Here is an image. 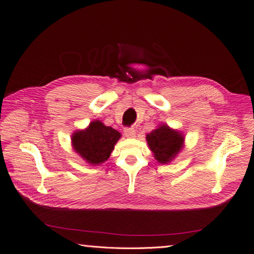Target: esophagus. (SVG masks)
I'll list each match as a JSON object with an SVG mask.
<instances>
[{
    "label": "esophagus",
    "mask_w": 254,
    "mask_h": 254,
    "mask_svg": "<svg viewBox=\"0 0 254 254\" xmlns=\"http://www.w3.org/2000/svg\"><path fill=\"white\" fill-rule=\"evenodd\" d=\"M124 134L127 137H134L135 134H136V131H135L134 128H125L124 129Z\"/></svg>",
    "instance_id": "esophagus-1"
}]
</instances>
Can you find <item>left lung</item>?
Wrapping results in <instances>:
<instances>
[{"instance_id":"obj_1","label":"left lung","mask_w":254,"mask_h":254,"mask_svg":"<svg viewBox=\"0 0 254 254\" xmlns=\"http://www.w3.org/2000/svg\"><path fill=\"white\" fill-rule=\"evenodd\" d=\"M146 141L158 162L167 164L182 149L184 136L177 130L163 124L146 134Z\"/></svg>"}]
</instances>
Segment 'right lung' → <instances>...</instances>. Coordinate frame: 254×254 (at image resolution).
<instances>
[{"mask_svg": "<svg viewBox=\"0 0 254 254\" xmlns=\"http://www.w3.org/2000/svg\"><path fill=\"white\" fill-rule=\"evenodd\" d=\"M121 133L112 127L105 126L95 120L84 130H77L72 135L74 150L92 165H99L108 160Z\"/></svg>", "mask_w": 254, "mask_h": 254, "instance_id": "1", "label": "right lung"}]
</instances>
